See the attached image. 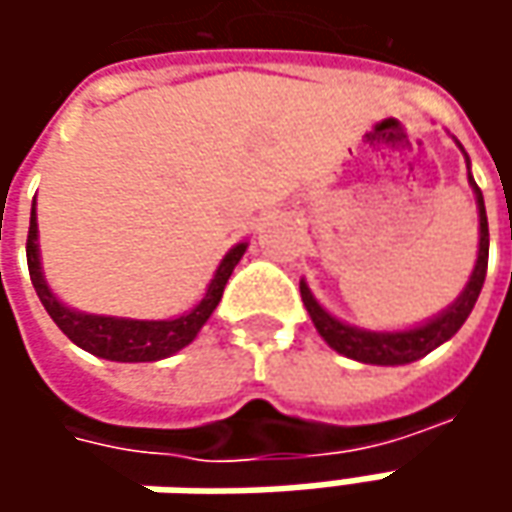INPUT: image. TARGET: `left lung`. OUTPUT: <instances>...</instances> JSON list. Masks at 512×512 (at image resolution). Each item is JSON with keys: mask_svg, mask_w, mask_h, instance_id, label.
Masks as SVG:
<instances>
[{"mask_svg": "<svg viewBox=\"0 0 512 512\" xmlns=\"http://www.w3.org/2000/svg\"><path fill=\"white\" fill-rule=\"evenodd\" d=\"M470 176V173H467ZM470 185L476 190V205H479V259L473 267V276L464 287V293L444 310L442 316H436L433 322L402 333H370V330H356V327L342 325L339 319H333L322 305L313 299L310 287L302 282V302L307 313L313 319V325L319 330V336L325 339L333 350H339L347 359H356L364 364H407L427 356L430 350H436L450 336H456V330L464 325V319L470 316V310L476 305L479 293L484 285V273H487V250H490V230H487V213H484V196L479 185L470 176Z\"/></svg>", "mask_w": 512, "mask_h": 512, "instance_id": "8db88e82", "label": "left lung"}]
</instances>
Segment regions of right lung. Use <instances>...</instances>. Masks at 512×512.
<instances>
[{
	"label": "right lung",
	"instance_id": "right-lung-1",
	"mask_svg": "<svg viewBox=\"0 0 512 512\" xmlns=\"http://www.w3.org/2000/svg\"><path fill=\"white\" fill-rule=\"evenodd\" d=\"M247 245H236L216 270L213 282L207 287L205 299L193 307L190 313L179 319H165V322H139V319H113V316H88L79 310L65 307L45 285L42 279V267H39V245H36V199L30 210L28 227V270L30 282L36 287L39 302L45 305L48 316L56 322V327L68 336L70 342L79 344L82 350H88L99 359L110 362H159L168 359L176 350H182L185 344L196 339V333L202 330L210 313L222 302L227 279L233 273V267L239 265L242 253Z\"/></svg>",
	"mask_w": 512,
	"mask_h": 512
}]
</instances>
